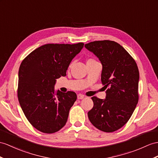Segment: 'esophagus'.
I'll use <instances>...</instances> for the list:
<instances>
[{
	"label": "esophagus",
	"mask_w": 158,
	"mask_h": 158,
	"mask_svg": "<svg viewBox=\"0 0 158 158\" xmlns=\"http://www.w3.org/2000/svg\"><path fill=\"white\" fill-rule=\"evenodd\" d=\"M77 97H78V99H83L85 97L81 94H78V96H77Z\"/></svg>",
	"instance_id": "esophagus-1"
}]
</instances>
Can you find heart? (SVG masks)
I'll return each mask as SVG.
<instances>
[{"mask_svg":"<svg viewBox=\"0 0 158 158\" xmlns=\"http://www.w3.org/2000/svg\"><path fill=\"white\" fill-rule=\"evenodd\" d=\"M92 60V59H90V60Z\"/></svg>","mask_w":158,"mask_h":158,"instance_id":"obj_1","label":"heart"}]
</instances>
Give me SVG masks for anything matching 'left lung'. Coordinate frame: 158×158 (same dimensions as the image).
<instances>
[{
  "instance_id": "obj_1",
  "label": "left lung",
  "mask_w": 158,
  "mask_h": 158,
  "mask_svg": "<svg viewBox=\"0 0 158 158\" xmlns=\"http://www.w3.org/2000/svg\"><path fill=\"white\" fill-rule=\"evenodd\" d=\"M84 46L101 61V82L107 88L105 99L92 97L94 106L88 111V118L102 131H115L127 123L139 100L137 64L115 41H95Z\"/></svg>"
}]
</instances>
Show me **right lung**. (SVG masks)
<instances>
[{
  "mask_svg": "<svg viewBox=\"0 0 158 158\" xmlns=\"http://www.w3.org/2000/svg\"><path fill=\"white\" fill-rule=\"evenodd\" d=\"M84 45L45 44L30 53L21 62L19 102L29 122L40 131L53 133L66 125L77 95L72 91H56L54 86L56 79L66 75L69 65Z\"/></svg>",
  "mask_w": 158,
  "mask_h": 158,
  "instance_id": "add662e5",
  "label": "right lung"
}]
</instances>
